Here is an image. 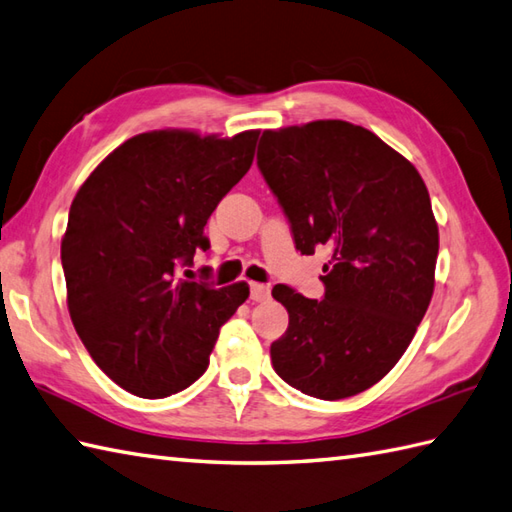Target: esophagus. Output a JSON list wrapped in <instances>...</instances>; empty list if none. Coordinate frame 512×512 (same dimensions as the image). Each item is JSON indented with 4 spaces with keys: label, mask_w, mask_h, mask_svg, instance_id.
Returning <instances> with one entry per match:
<instances>
[{
    "label": "esophagus",
    "mask_w": 512,
    "mask_h": 512,
    "mask_svg": "<svg viewBox=\"0 0 512 512\" xmlns=\"http://www.w3.org/2000/svg\"><path fill=\"white\" fill-rule=\"evenodd\" d=\"M249 289H252V291H249V298H252L254 302L269 300L271 289L267 285H260V282H252V287H249Z\"/></svg>",
    "instance_id": "obj_1"
}]
</instances>
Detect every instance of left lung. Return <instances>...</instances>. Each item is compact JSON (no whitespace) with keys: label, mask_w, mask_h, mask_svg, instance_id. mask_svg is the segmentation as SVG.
Instances as JSON below:
<instances>
[{"label":"left lung","mask_w":512,"mask_h":512,"mask_svg":"<svg viewBox=\"0 0 512 512\" xmlns=\"http://www.w3.org/2000/svg\"><path fill=\"white\" fill-rule=\"evenodd\" d=\"M258 166L291 221L295 249H331L324 300L287 285L271 291L289 311L271 363L315 399L355 396L396 366L434 295L438 223L425 181L346 120L263 131Z\"/></svg>","instance_id":"obj_1"}]
</instances>
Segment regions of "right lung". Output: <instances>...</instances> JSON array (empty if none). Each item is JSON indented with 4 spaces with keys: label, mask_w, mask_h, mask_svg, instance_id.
I'll return each mask as SVG.
<instances>
[{
    "label": "right lung",
    "mask_w": 512,
    "mask_h": 512,
    "mask_svg": "<svg viewBox=\"0 0 512 512\" xmlns=\"http://www.w3.org/2000/svg\"><path fill=\"white\" fill-rule=\"evenodd\" d=\"M256 129L133 135L78 188L61 241L72 324L96 366L127 392L164 399L195 383L247 282H188L217 203L254 162Z\"/></svg>",
    "instance_id": "right-lung-1"
}]
</instances>
